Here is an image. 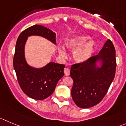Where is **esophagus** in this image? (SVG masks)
Segmentation results:
<instances>
[{"label": "esophagus", "mask_w": 126, "mask_h": 126, "mask_svg": "<svg viewBox=\"0 0 126 126\" xmlns=\"http://www.w3.org/2000/svg\"><path fill=\"white\" fill-rule=\"evenodd\" d=\"M64 74H65V76H67V75H69V74H70V69H69V68H65L64 69Z\"/></svg>", "instance_id": "1"}]
</instances>
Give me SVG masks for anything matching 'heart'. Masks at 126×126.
<instances>
[{
	"instance_id": "b5f03b06",
	"label": "heart",
	"mask_w": 126,
	"mask_h": 126,
	"mask_svg": "<svg viewBox=\"0 0 126 126\" xmlns=\"http://www.w3.org/2000/svg\"><path fill=\"white\" fill-rule=\"evenodd\" d=\"M87 35H79L67 39L65 42V47L70 51L75 50L73 54L74 60L78 63L83 64L88 61L92 57L95 49V43L93 41L90 40ZM59 52L63 57L66 56L65 51L60 49Z\"/></svg>"
}]
</instances>
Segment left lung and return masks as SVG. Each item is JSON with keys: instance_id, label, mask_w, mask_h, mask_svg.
Returning a JSON list of instances; mask_svg holds the SVG:
<instances>
[{"instance_id": "obj_1", "label": "left lung", "mask_w": 126, "mask_h": 126, "mask_svg": "<svg viewBox=\"0 0 126 126\" xmlns=\"http://www.w3.org/2000/svg\"><path fill=\"white\" fill-rule=\"evenodd\" d=\"M98 60L103 62L100 68L95 67V63ZM116 69V50L110 39L98 54L91 57L83 64H73L70 72L74 81L71 94L77 106L87 108L99 103L108 91Z\"/></svg>"}]
</instances>
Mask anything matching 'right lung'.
<instances>
[{"mask_svg":"<svg viewBox=\"0 0 126 126\" xmlns=\"http://www.w3.org/2000/svg\"><path fill=\"white\" fill-rule=\"evenodd\" d=\"M32 35L43 36L55 44L56 34L41 25H33L20 33L15 46L14 67L20 88L28 96L43 100L52 94L58 81L64 76L65 65L50 62L41 69L29 66L25 61L24 48L27 38Z\"/></svg>","mask_w":126,"mask_h":126,"instance_id":"1","label":"right lung"}]
</instances>
